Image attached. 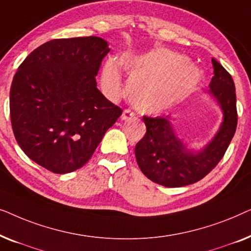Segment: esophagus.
Here are the masks:
<instances>
[{
    "label": "esophagus",
    "mask_w": 251,
    "mask_h": 251,
    "mask_svg": "<svg viewBox=\"0 0 251 251\" xmlns=\"http://www.w3.org/2000/svg\"><path fill=\"white\" fill-rule=\"evenodd\" d=\"M133 116H135V113H133L132 111H130V109H125L121 115V119L122 120H130V119H132Z\"/></svg>",
    "instance_id": "34e87169"
}]
</instances>
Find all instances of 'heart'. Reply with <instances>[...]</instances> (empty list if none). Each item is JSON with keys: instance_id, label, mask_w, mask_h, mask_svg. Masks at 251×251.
I'll list each match as a JSON object with an SVG mask.
<instances>
[{"instance_id": "heart-1", "label": "heart", "mask_w": 251, "mask_h": 251, "mask_svg": "<svg viewBox=\"0 0 251 251\" xmlns=\"http://www.w3.org/2000/svg\"><path fill=\"white\" fill-rule=\"evenodd\" d=\"M119 66L129 74L130 100L138 111L159 114L167 111L193 90L201 73L183 54L168 49H156L142 54L126 53L102 66L101 88L116 98L123 94Z\"/></svg>"}]
</instances>
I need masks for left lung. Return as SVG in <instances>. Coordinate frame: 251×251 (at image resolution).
<instances>
[{
	"label": "left lung",
	"instance_id": "left-lung-1",
	"mask_svg": "<svg viewBox=\"0 0 251 251\" xmlns=\"http://www.w3.org/2000/svg\"><path fill=\"white\" fill-rule=\"evenodd\" d=\"M214 76L208 94L223 112V122L214 138L201 150H191L175 132L171 116H144L146 133L137 143L135 154L142 173L154 183L180 187L202 179L217 166L234 136L238 123L236 95L233 78L212 58Z\"/></svg>",
	"mask_w": 251,
	"mask_h": 251
}]
</instances>
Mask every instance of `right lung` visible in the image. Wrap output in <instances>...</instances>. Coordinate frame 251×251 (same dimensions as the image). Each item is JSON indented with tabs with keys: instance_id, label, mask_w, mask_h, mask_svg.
Returning <instances> with one entry per match:
<instances>
[{
	"instance_id": "right-lung-1",
	"label": "right lung",
	"mask_w": 251,
	"mask_h": 251,
	"mask_svg": "<svg viewBox=\"0 0 251 251\" xmlns=\"http://www.w3.org/2000/svg\"><path fill=\"white\" fill-rule=\"evenodd\" d=\"M109 50L98 36L51 40L19 66L10 89L12 130L41 167L54 174L80 169L121 116L96 82Z\"/></svg>"
}]
</instances>
